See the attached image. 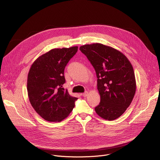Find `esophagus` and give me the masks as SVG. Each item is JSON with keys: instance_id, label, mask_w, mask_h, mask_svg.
Returning a JSON list of instances; mask_svg holds the SVG:
<instances>
[{"instance_id": "obj_1", "label": "esophagus", "mask_w": 160, "mask_h": 160, "mask_svg": "<svg viewBox=\"0 0 160 160\" xmlns=\"http://www.w3.org/2000/svg\"><path fill=\"white\" fill-rule=\"evenodd\" d=\"M88 92H87V91H85V92L82 94V96H83V97H87V96H88Z\"/></svg>"}]
</instances>
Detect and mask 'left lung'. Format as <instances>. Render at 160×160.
<instances>
[{"label":"left lung","instance_id":"left-lung-1","mask_svg":"<svg viewBox=\"0 0 160 160\" xmlns=\"http://www.w3.org/2000/svg\"><path fill=\"white\" fill-rule=\"evenodd\" d=\"M80 50L96 72L101 97L99 104L95 108L96 113L109 121L119 118L135 94L136 81L131 62L120 51L99 43L83 45Z\"/></svg>","mask_w":160,"mask_h":160}]
</instances>
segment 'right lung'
Returning <instances> with one entry per match:
<instances>
[{"instance_id": "obj_1", "label": "right lung", "mask_w": 160, "mask_h": 160, "mask_svg": "<svg viewBox=\"0 0 160 160\" xmlns=\"http://www.w3.org/2000/svg\"><path fill=\"white\" fill-rule=\"evenodd\" d=\"M78 47L52 49L39 56L32 64L27 78L29 101L45 120L61 122L68 117L78 99L62 87L64 70Z\"/></svg>"}]
</instances>
